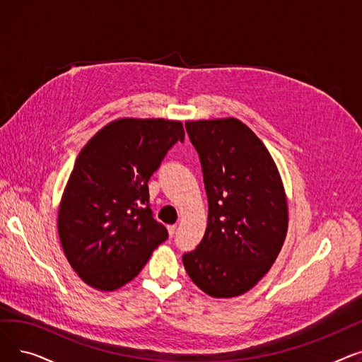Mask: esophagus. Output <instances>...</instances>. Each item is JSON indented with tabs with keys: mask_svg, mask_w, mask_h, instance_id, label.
I'll use <instances>...</instances> for the list:
<instances>
[{
	"mask_svg": "<svg viewBox=\"0 0 362 362\" xmlns=\"http://www.w3.org/2000/svg\"><path fill=\"white\" fill-rule=\"evenodd\" d=\"M167 230H168V235H170V236H173V235L176 233V230H177V226H176V224L167 226Z\"/></svg>",
	"mask_w": 362,
	"mask_h": 362,
	"instance_id": "1",
	"label": "esophagus"
}]
</instances>
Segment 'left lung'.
I'll return each instance as SVG.
<instances>
[{"instance_id": "1", "label": "left lung", "mask_w": 362, "mask_h": 362, "mask_svg": "<svg viewBox=\"0 0 362 362\" xmlns=\"http://www.w3.org/2000/svg\"><path fill=\"white\" fill-rule=\"evenodd\" d=\"M208 197L205 235L185 270L214 298L248 292L276 261L288 233V202L269 149L240 120L186 122Z\"/></svg>"}]
</instances>
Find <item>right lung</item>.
Returning <instances> with one entry per match:
<instances>
[{"instance_id": "right-lung-1", "label": "right lung", "mask_w": 362, "mask_h": 362, "mask_svg": "<svg viewBox=\"0 0 362 362\" xmlns=\"http://www.w3.org/2000/svg\"><path fill=\"white\" fill-rule=\"evenodd\" d=\"M183 139L177 120L119 119L79 152L57 224L67 261L89 286L122 288L168 238L152 217L148 180Z\"/></svg>"}]
</instances>
